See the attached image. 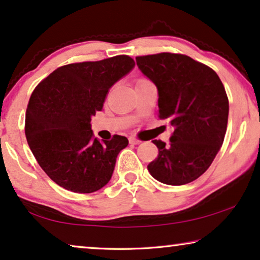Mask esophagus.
<instances>
[{"instance_id":"34e87169","label":"esophagus","mask_w":260,"mask_h":260,"mask_svg":"<svg viewBox=\"0 0 260 260\" xmlns=\"http://www.w3.org/2000/svg\"><path fill=\"white\" fill-rule=\"evenodd\" d=\"M129 142H130V144H138L141 141L138 140V138H136V137L131 136V137H129Z\"/></svg>"}]
</instances>
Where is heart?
I'll return each instance as SVG.
<instances>
[{
  "instance_id": "obj_1",
  "label": "heart",
  "mask_w": 260,
  "mask_h": 260,
  "mask_svg": "<svg viewBox=\"0 0 260 260\" xmlns=\"http://www.w3.org/2000/svg\"><path fill=\"white\" fill-rule=\"evenodd\" d=\"M140 80H144V78H140V79H137L136 81H140Z\"/></svg>"
}]
</instances>
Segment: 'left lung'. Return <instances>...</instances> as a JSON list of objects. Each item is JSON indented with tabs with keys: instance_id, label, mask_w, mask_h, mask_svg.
I'll return each mask as SVG.
<instances>
[{
	"instance_id": "left-lung-1",
	"label": "left lung",
	"mask_w": 260,
	"mask_h": 260,
	"mask_svg": "<svg viewBox=\"0 0 260 260\" xmlns=\"http://www.w3.org/2000/svg\"><path fill=\"white\" fill-rule=\"evenodd\" d=\"M158 90V118L173 127L170 143L152 141L158 155L148 165L152 177L181 186L200 177L225 138L229 98L218 74L205 63L176 53L136 56Z\"/></svg>"
}]
</instances>
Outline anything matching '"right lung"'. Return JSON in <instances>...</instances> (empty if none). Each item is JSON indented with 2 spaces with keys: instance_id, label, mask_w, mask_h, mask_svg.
<instances>
[{
  "instance_id": "1",
  "label": "right lung",
  "mask_w": 260,
  "mask_h": 260,
  "mask_svg": "<svg viewBox=\"0 0 260 260\" xmlns=\"http://www.w3.org/2000/svg\"><path fill=\"white\" fill-rule=\"evenodd\" d=\"M134 66L129 55L69 63L34 88L24 134L39 166L60 187L93 193L111 179L117 155L129 141L119 135L97 140L91 117L102 111L110 87Z\"/></svg>"
}]
</instances>
